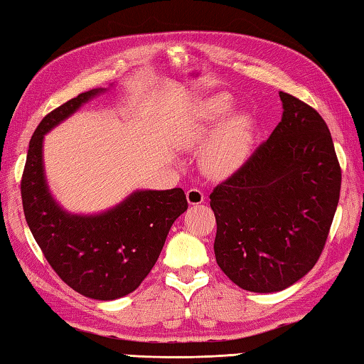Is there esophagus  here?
Segmentation results:
<instances>
[{"label":"esophagus","mask_w":364,"mask_h":364,"mask_svg":"<svg viewBox=\"0 0 364 364\" xmlns=\"http://www.w3.org/2000/svg\"><path fill=\"white\" fill-rule=\"evenodd\" d=\"M187 201L188 205H201V203H205V193L201 192L200 188H190L187 192Z\"/></svg>","instance_id":"1"}]
</instances>
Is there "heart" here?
Instances as JSON below:
<instances>
[{
	"instance_id": "b5f03b06",
	"label": "heart",
	"mask_w": 364,
	"mask_h": 364,
	"mask_svg": "<svg viewBox=\"0 0 364 364\" xmlns=\"http://www.w3.org/2000/svg\"><path fill=\"white\" fill-rule=\"evenodd\" d=\"M232 107L228 95H213L196 107L183 131L182 144L188 149H198L215 132L201 153V166L215 178L228 177L243 168L252 150L254 123L250 114L237 113L224 121Z\"/></svg>"
}]
</instances>
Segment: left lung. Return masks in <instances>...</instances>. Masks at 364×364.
Instances as JSON below:
<instances>
[{
  "instance_id": "obj_1",
  "label": "left lung",
  "mask_w": 364,
  "mask_h": 364,
  "mask_svg": "<svg viewBox=\"0 0 364 364\" xmlns=\"http://www.w3.org/2000/svg\"><path fill=\"white\" fill-rule=\"evenodd\" d=\"M279 99L283 117L270 137L209 195L218 265L251 292L283 291L314 269L341 195L324 119L294 95Z\"/></svg>"
}]
</instances>
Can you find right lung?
<instances>
[{
    "label": "right lung",
    "instance_id": "right-lung-1",
    "mask_svg": "<svg viewBox=\"0 0 364 364\" xmlns=\"http://www.w3.org/2000/svg\"><path fill=\"white\" fill-rule=\"evenodd\" d=\"M104 91L76 95L41 119L30 139L21 193L30 232L62 282L86 297L113 301L136 291L149 275L188 203L182 188H171L137 190L94 215L67 213L57 205L44 176V134Z\"/></svg>",
    "mask_w": 364,
    "mask_h": 364
}]
</instances>
